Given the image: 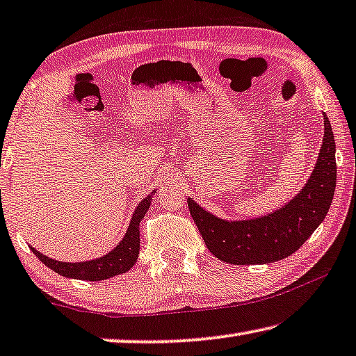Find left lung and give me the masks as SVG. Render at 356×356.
I'll use <instances>...</instances> for the list:
<instances>
[{"label": "left lung", "mask_w": 356, "mask_h": 356, "mask_svg": "<svg viewBox=\"0 0 356 356\" xmlns=\"http://www.w3.org/2000/svg\"><path fill=\"white\" fill-rule=\"evenodd\" d=\"M325 136L310 178L285 207L253 220L227 221L188 199L191 216L218 259L229 264H269L298 251L320 226L336 189V141L323 116Z\"/></svg>", "instance_id": "obj_1"}]
</instances>
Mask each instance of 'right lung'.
Returning <instances> with one entry per match:
<instances>
[{"label": "right lung", "instance_id": "1", "mask_svg": "<svg viewBox=\"0 0 356 356\" xmlns=\"http://www.w3.org/2000/svg\"><path fill=\"white\" fill-rule=\"evenodd\" d=\"M154 194L156 191H152L151 194H147L145 199L136 205L124 238L119 242V245H116V247L109 251V253L102 256V258L81 261V262H63V261H56L52 258H47L46 254L40 253L36 248L33 247L30 248L42 264H46L49 269L57 272L58 275H63L68 278H78V280H87V282H100V280H106V278H111L114 275H121V273H125L127 270L132 269L136 259H138L140 221L143 220L147 209L151 207V200Z\"/></svg>", "mask_w": 356, "mask_h": 356}]
</instances>
